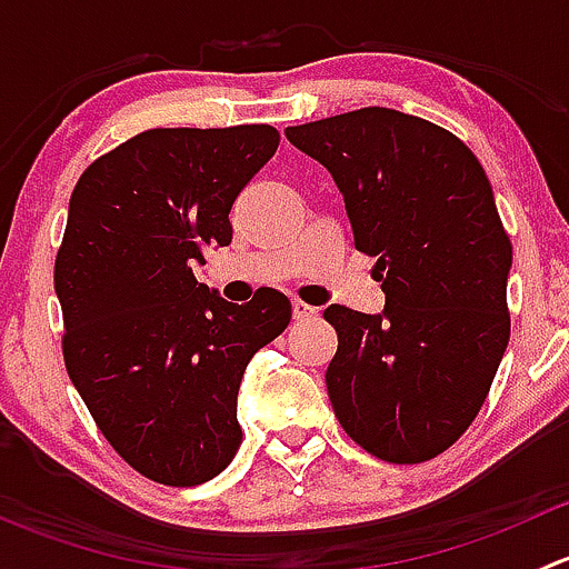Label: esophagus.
I'll return each mask as SVG.
<instances>
[{
    "label": "esophagus",
    "mask_w": 569,
    "mask_h": 569,
    "mask_svg": "<svg viewBox=\"0 0 569 569\" xmlns=\"http://www.w3.org/2000/svg\"><path fill=\"white\" fill-rule=\"evenodd\" d=\"M291 311H295V319L297 321H306V319H317L319 317V308L308 306V302H302V300L291 302Z\"/></svg>",
    "instance_id": "obj_1"
}]
</instances>
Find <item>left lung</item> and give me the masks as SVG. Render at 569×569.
<instances>
[{"mask_svg": "<svg viewBox=\"0 0 569 569\" xmlns=\"http://www.w3.org/2000/svg\"><path fill=\"white\" fill-rule=\"evenodd\" d=\"M286 137L332 176L386 291L382 313L325 311L338 332L332 410L369 455L432 460L481 410L509 343L512 244L485 168L451 131L388 107Z\"/></svg>", "mask_w": 569, "mask_h": 569, "instance_id": "8db88e82", "label": "left lung"}]
</instances>
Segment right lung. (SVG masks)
I'll return each mask as SVG.
<instances>
[{"label": "right lung", "instance_id": "1", "mask_svg": "<svg viewBox=\"0 0 569 569\" xmlns=\"http://www.w3.org/2000/svg\"><path fill=\"white\" fill-rule=\"evenodd\" d=\"M278 142L263 123L151 129L73 187L54 263L68 377L112 449L162 485H203L233 460L239 382L291 319L280 291L233 306L192 274L231 244L233 200Z\"/></svg>", "mask_w": 569, "mask_h": 569}]
</instances>
